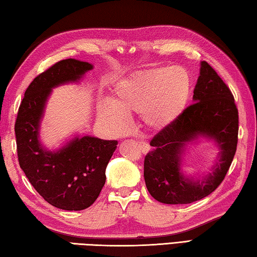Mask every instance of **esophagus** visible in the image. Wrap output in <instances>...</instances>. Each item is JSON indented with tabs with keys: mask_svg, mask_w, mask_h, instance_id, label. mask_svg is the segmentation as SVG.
Here are the masks:
<instances>
[{
	"mask_svg": "<svg viewBox=\"0 0 257 257\" xmlns=\"http://www.w3.org/2000/svg\"><path fill=\"white\" fill-rule=\"evenodd\" d=\"M138 145L140 150H141L142 153H148L150 151V145L147 143V142H143V141H139L138 142Z\"/></svg>",
	"mask_w": 257,
	"mask_h": 257,
	"instance_id": "34e87169",
	"label": "esophagus"
}]
</instances>
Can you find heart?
Wrapping results in <instances>:
<instances>
[{
  "mask_svg": "<svg viewBox=\"0 0 257 257\" xmlns=\"http://www.w3.org/2000/svg\"><path fill=\"white\" fill-rule=\"evenodd\" d=\"M189 96L190 79L181 67L140 70L119 80L108 100H99L97 115L110 127L120 130L126 116L141 113L147 126L161 130L180 117Z\"/></svg>",
  "mask_w": 257,
  "mask_h": 257,
  "instance_id": "1",
  "label": "heart"
}]
</instances>
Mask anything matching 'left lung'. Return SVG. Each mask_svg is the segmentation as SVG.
I'll return each mask as SVG.
<instances>
[{
  "instance_id": "1",
  "label": "left lung",
  "mask_w": 257,
  "mask_h": 257,
  "mask_svg": "<svg viewBox=\"0 0 257 257\" xmlns=\"http://www.w3.org/2000/svg\"><path fill=\"white\" fill-rule=\"evenodd\" d=\"M193 103L176 122L162 128L144 159V180L154 199L168 205L200 200L215 191L233 161L238 141V110L234 96L215 69L201 61ZM199 137L214 139L220 148L211 173L200 181L185 176L181 157L186 144Z\"/></svg>"
}]
</instances>
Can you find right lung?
<instances>
[{"mask_svg":"<svg viewBox=\"0 0 257 257\" xmlns=\"http://www.w3.org/2000/svg\"><path fill=\"white\" fill-rule=\"evenodd\" d=\"M91 69L89 62L65 59L37 76L24 93L14 126L20 168L43 199L64 210H83L94 204L117 148L115 140L89 135L75 137L57 151L40 142V122L52 88L77 83Z\"/></svg>","mask_w":257,"mask_h":257,"instance_id":"add662e5","label":"right lung"}]
</instances>
